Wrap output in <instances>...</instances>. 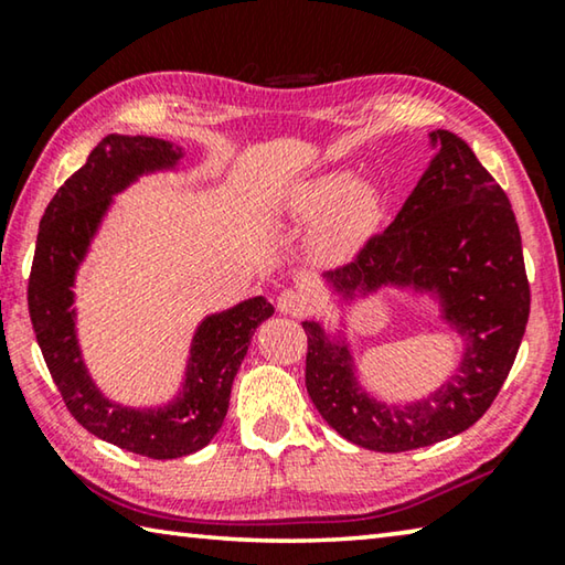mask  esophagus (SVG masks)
<instances>
[{
	"mask_svg": "<svg viewBox=\"0 0 565 565\" xmlns=\"http://www.w3.org/2000/svg\"><path fill=\"white\" fill-rule=\"evenodd\" d=\"M276 309L281 313H289V317H303V313L309 311V299H306V294L299 289H286L279 294V299H276Z\"/></svg>",
	"mask_w": 565,
	"mask_h": 565,
	"instance_id": "1",
	"label": "esophagus"
}]
</instances>
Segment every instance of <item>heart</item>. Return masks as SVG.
<instances>
[{
  "label": "heart",
  "mask_w": 565,
  "mask_h": 565,
  "mask_svg": "<svg viewBox=\"0 0 565 565\" xmlns=\"http://www.w3.org/2000/svg\"><path fill=\"white\" fill-rule=\"evenodd\" d=\"M343 191H347V179L341 177L313 179L296 191V209H299V214L303 216H319L323 212H329V209L339 202ZM371 212H374V191L366 186L351 189L327 226V234H323L327 244L331 248H339L347 244L349 238L363 226V222L371 216Z\"/></svg>",
  "instance_id": "heart-1"
}]
</instances>
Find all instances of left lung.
<instances>
[{"label": "left lung", "mask_w": 565, "mask_h": 565, "mask_svg": "<svg viewBox=\"0 0 565 565\" xmlns=\"http://www.w3.org/2000/svg\"><path fill=\"white\" fill-rule=\"evenodd\" d=\"M431 139L438 154L394 222L329 279L347 294L381 284L436 291L446 321L466 337L458 374L414 406L379 404L359 388L347 349L329 343L319 323H303L313 406L347 441L381 454L414 451L473 426L499 396L531 311L509 196L458 134L438 129Z\"/></svg>", "instance_id": "left-lung-1"}]
</instances>
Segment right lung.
I'll use <instances>...</instances> for the list:
<instances>
[{
	"mask_svg": "<svg viewBox=\"0 0 565 565\" xmlns=\"http://www.w3.org/2000/svg\"><path fill=\"white\" fill-rule=\"evenodd\" d=\"M181 147L151 137H104L79 171L56 189L36 236L30 274V317L46 369L70 414L89 434L147 458H179L204 448L228 411V396L256 327L274 313L259 296L209 317L191 347L181 396L159 411H131L104 398L84 371L74 337L76 264L107 212L109 196L141 171L177 164Z\"/></svg>",
	"mask_w": 565,
	"mask_h": 565,
	"instance_id": "obj_1",
	"label": "right lung"
}]
</instances>
